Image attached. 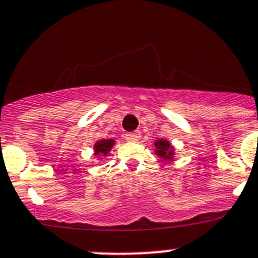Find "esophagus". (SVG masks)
I'll use <instances>...</instances> for the list:
<instances>
[{"label": "esophagus", "mask_w": 258, "mask_h": 258, "mask_svg": "<svg viewBox=\"0 0 258 258\" xmlns=\"http://www.w3.org/2000/svg\"><path fill=\"white\" fill-rule=\"evenodd\" d=\"M140 139H141V134L139 131L128 132V134H126V140L131 141V143H138Z\"/></svg>", "instance_id": "obj_1"}]
</instances>
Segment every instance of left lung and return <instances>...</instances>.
Instances as JSON below:
<instances>
[{
	"label": "left lung",
	"instance_id": "obj_1",
	"mask_svg": "<svg viewBox=\"0 0 258 258\" xmlns=\"http://www.w3.org/2000/svg\"><path fill=\"white\" fill-rule=\"evenodd\" d=\"M154 153L157 157L162 158L163 161H173L175 157V148L167 139H158L154 141Z\"/></svg>",
	"mask_w": 258,
	"mask_h": 258
}]
</instances>
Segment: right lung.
<instances>
[{
	"mask_svg": "<svg viewBox=\"0 0 258 258\" xmlns=\"http://www.w3.org/2000/svg\"><path fill=\"white\" fill-rule=\"evenodd\" d=\"M115 140L113 139H101V140H97L94 144V155L96 157H100V159L103 157H106L109 154V152L112 150V148L114 146Z\"/></svg>",
	"mask_w": 258,
	"mask_h": 258,
	"instance_id": "1",
	"label": "right lung"
}]
</instances>
